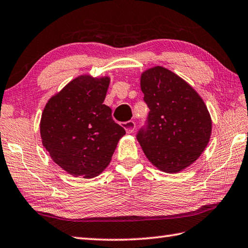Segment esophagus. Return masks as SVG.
<instances>
[{
    "instance_id": "34e87169",
    "label": "esophagus",
    "mask_w": 248,
    "mask_h": 248,
    "mask_svg": "<svg viewBox=\"0 0 248 248\" xmlns=\"http://www.w3.org/2000/svg\"><path fill=\"white\" fill-rule=\"evenodd\" d=\"M123 127L124 128L125 132L130 134V133H132L135 129V123L133 120H129V121H127V123L123 124Z\"/></svg>"
}]
</instances>
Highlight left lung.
I'll use <instances>...</instances> for the list:
<instances>
[{
    "instance_id": "8db88e82",
    "label": "left lung",
    "mask_w": 248,
    "mask_h": 248,
    "mask_svg": "<svg viewBox=\"0 0 248 248\" xmlns=\"http://www.w3.org/2000/svg\"><path fill=\"white\" fill-rule=\"evenodd\" d=\"M149 108L147 127L137 139L153 166L178 173L196 161L211 139L212 119L198 92L175 73L154 66L140 75Z\"/></svg>"
}]
</instances>
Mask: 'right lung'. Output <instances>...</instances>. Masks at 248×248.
I'll list each match as a JSON object with an SVG mask.
<instances>
[{"mask_svg":"<svg viewBox=\"0 0 248 248\" xmlns=\"http://www.w3.org/2000/svg\"><path fill=\"white\" fill-rule=\"evenodd\" d=\"M110 78L80 75L48 100L42 113L43 146L73 176L92 178L108 166L125 131L103 104Z\"/></svg>","mask_w":248,"mask_h":248,"instance_id":"add662e5","label":"right lung"}]
</instances>
